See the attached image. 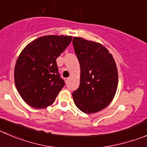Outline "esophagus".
Segmentation results:
<instances>
[{
    "instance_id": "esophagus-1",
    "label": "esophagus",
    "mask_w": 147,
    "mask_h": 147,
    "mask_svg": "<svg viewBox=\"0 0 147 147\" xmlns=\"http://www.w3.org/2000/svg\"><path fill=\"white\" fill-rule=\"evenodd\" d=\"M69 78H65V79H64V81H65L66 83H68V81H69Z\"/></svg>"
}]
</instances>
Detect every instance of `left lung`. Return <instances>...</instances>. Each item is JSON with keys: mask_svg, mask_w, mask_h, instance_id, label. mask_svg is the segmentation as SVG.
<instances>
[{"mask_svg": "<svg viewBox=\"0 0 147 147\" xmlns=\"http://www.w3.org/2000/svg\"><path fill=\"white\" fill-rule=\"evenodd\" d=\"M74 49L80 66V86L72 93L75 105L86 114L108 106L115 97L118 72L112 53L101 43L74 37Z\"/></svg>", "mask_w": 147, "mask_h": 147, "instance_id": "8db88e82", "label": "left lung"}]
</instances>
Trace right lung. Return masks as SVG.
<instances>
[{
	"instance_id": "obj_1",
	"label": "right lung",
	"mask_w": 147,
	"mask_h": 147,
	"mask_svg": "<svg viewBox=\"0 0 147 147\" xmlns=\"http://www.w3.org/2000/svg\"><path fill=\"white\" fill-rule=\"evenodd\" d=\"M72 39L68 35L39 37L20 53L14 67V82L20 95L30 107L50 106L64 87L56 60Z\"/></svg>"
}]
</instances>
